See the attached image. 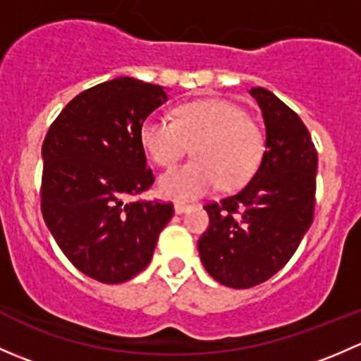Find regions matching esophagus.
Masks as SVG:
<instances>
[{"mask_svg":"<svg viewBox=\"0 0 361 361\" xmlns=\"http://www.w3.org/2000/svg\"><path fill=\"white\" fill-rule=\"evenodd\" d=\"M190 204H185V202H174V213L176 214H181L185 213V211L190 209Z\"/></svg>","mask_w":361,"mask_h":361,"instance_id":"obj_1","label":"esophagus"}]
</instances>
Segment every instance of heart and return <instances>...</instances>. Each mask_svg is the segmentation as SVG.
<instances>
[{"mask_svg":"<svg viewBox=\"0 0 361 361\" xmlns=\"http://www.w3.org/2000/svg\"><path fill=\"white\" fill-rule=\"evenodd\" d=\"M140 140L159 166H173L194 145L195 159L159 178L160 194L171 199H195L218 185L238 188L257 173L265 137L248 113L231 101L204 99L174 110V120L150 115L143 120Z\"/></svg>","mask_w":361,"mask_h":361,"instance_id":"heart-1","label":"heart"}]
</instances>
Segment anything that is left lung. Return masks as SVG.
<instances>
[{
  "instance_id": "obj_1",
  "label": "left lung",
  "mask_w": 361,
  "mask_h": 361,
  "mask_svg": "<svg viewBox=\"0 0 361 361\" xmlns=\"http://www.w3.org/2000/svg\"><path fill=\"white\" fill-rule=\"evenodd\" d=\"M265 123V152L253 178L231 197L204 206L199 239L207 274L231 288L267 281L292 258L314 214L318 154L307 127L264 87H253Z\"/></svg>"
}]
</instances>
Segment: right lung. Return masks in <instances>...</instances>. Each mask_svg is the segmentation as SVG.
Here are the masks:
<instances>
[{"instance_id":"right-lung-1","label":"right lung","mask_w":361,"mask_h":361,"mask_svg":"<svg viewBox=\"0 0 361 361\" xmlns=\"http://www.w3.org/2000/svg\"><path fill=\"white\" fill-rule=\"evenodd\" d=\"M166 89L130 76L69 101L42 147V213L73 265L96 281H129L152 260L171 202H127L154 183L140 140Z\"/></svg>"}]
</instances>
